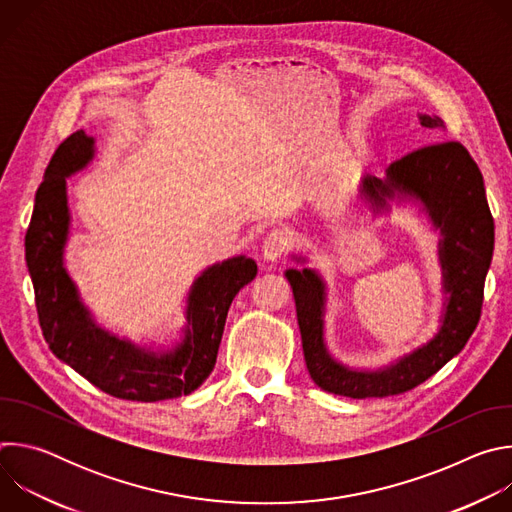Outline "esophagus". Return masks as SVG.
<instances>
[{"label": "esophagus", "instance_id": "34e87169", "mask_svg": "<svg viewBox=\"0 0 512 512\" xmlns=\"http://www.w3.org/2000/svg\"><path fill=\"white\" fill-rule=\"evenodd\" d=\"M287 245H289V237H287L283 231H273V233H269V235L263 239V247H261V257H263V261H267V263L277 261V259L285 253Z\"/></svg>", "mask_w": 512, "mask_h": 512}]
</instances>
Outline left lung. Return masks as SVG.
Instances as JSON below:
<instances>
[{
    "instance_id": "left-lung-1",
    "label": "left lung",
    "mask_w": 512,
    "mask_h": 512,
    "mask_svg": "<svg viewBox=\"0 0 512 512\" xmlns=\"http://www.w3.org/2000/svg\"><path fill=\"white\" fill-rule=\"evenodd\" d=\"M421 127L444 131L437 115L417 113ZM358 200L373 216L391 212V202H411L440 233L437 261L442 267V316L437 332L377 369L348 367L326 344L328 287L314 267H289L285 277L294 291L304 358L312 381L328 393L367 399L405 393L460 354L482 310L484 279L494 251V221L486 202L482 174L458 141H437L393 162L385 178L362 176ZM306 265L308 257L291 255Z\"/></svg>"
}]
</instances>
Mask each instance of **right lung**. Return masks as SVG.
Wrapping results in <instances>:
<instances>
[{
  "instance_id": "right-lung-1",
  "label": "right lung",
  "mask_w": 512,
  "mask_h": 512,
  "mask_svg": "<svg viewBox=\"0 0 512 512\" xmlns=\"http://www.w3.org/2000/svg\"><path fill=\"white\" fill-rule=\"evenodd\" d=\"M95 154V137L83 129L72 133L58 145L36 192L26 263L44 340L70 369L117 399L154 403L190 395L212 373L231 302L255 279L257 263L237 255L200 271L186 296V324L170 346L135 344L105 330L64 263L72 223L66 178L85 170Z\"/></svg>"
}]
</instances>
